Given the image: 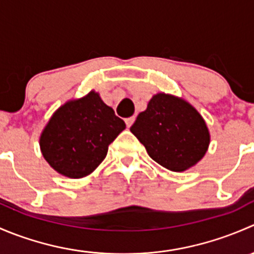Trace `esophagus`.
<instances>
[{"mask_svg":"<svg viewBox=\"0 0 254 254\" xmlns=\"http://www.w3.org/2000/svg\"><path fill=\"white\" fill-rule=\"evenodd\" d=\"M134 122H135V117H130V118H127V119H125V123H127V127H131V125L134 124Z\"/></svg>","mask_w":254,"mask_h":254,"instance_id":"esophagus-1","label":"esophagus"}]
</instances>
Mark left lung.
Segmentation results:
<instances>
[{
    "instance_id": "left-lung-1",
    "label": "left lung",
    "mask_w": 254,
    "mask_h": 254,
    "mask_svg": "<svg viewBox=\"0 0 254 254\" xmlns=\"http://www.w3.org/2000/svg\"><path fill=\"white\" fill-rule=\"evenodd\" d=\"M130 131L148 156L172 172H184L205 156L210 132L201 114L173 94L156 93L137 115Z\"/></svg>"
}]
</instances>
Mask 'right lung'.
<instances>
[{"label":"right lung","instance_id":"obj_1","mask_svg":"<svg viewBox=\"0 0 254 254\" xmlns=\"http://www.w3.org/2000/svg\"><path fill=\"white\" fill-rule=\"evenodd\" d=\"M127 127L92 89L56 109L40 134L43 157L60 175L78 179L106 158L108 146Z\"/></svg>","mask_w":254,"mask_h":254}]
</instances>
